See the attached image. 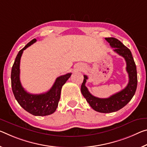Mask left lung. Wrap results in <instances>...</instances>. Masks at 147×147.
Masks as SVG:
<instances>
[{"label":"left lung","mask_w":147,"mask_h":147,"mask_svg":"<svg viewBox=\"0 0 147 147\" xmlns=\"http://www.w3.org/2000/svg\"><path fill=\"white\" fill-rule=\"evenodd\" d=\"M105 40L110 44L112 48H114V52L125 59L129 82L124 89L111 95L109 98H99L91 94L88 91L85 85L88 76L84 75V78L81 86V92L94 110L102 113H110L120 110L131 101L137 89V75L136 65L129 49L113 37L105 38Z\"/></svg>","instance_id":"obj_1"}]
</instances>
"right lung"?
Here are the masks:
<instances>
[{
	"instance_id": "1",
	"label": "right lung",
	"mask_w": 147,
	"mask_h": 147,
	"mask_svg": "<svg viewBox=\"0 0 147 147\" xmlns=\"http://www.w3.org/2000/svg\"><path fill=\"white\" fill-rule=\"evenodd\" d=\"M34 38L18 52L11 72L12 92L20 105L34 116H47L54 113L58 106L62 86L70 78L71 73L60 76L55 80L51 89L41 94H31L27 92L22 86L20 79V59L23 50L35 42Z\"/></svg>"
}]
</instances>
